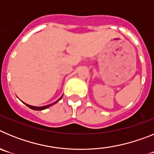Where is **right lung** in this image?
I'll return each mask as SVG.
<instances>
[{"mask_svg": "<svg viewBox=\"0 0 154 154\" xmlns=\"http://www.w3.org/2000/svg\"><path fill=\"white\" fill-rule=\"evenodd\" d=\"M62 97L60 98V99H58V100H60L61 99H62ZM58 101H56V102H55V103H51V104H49V105H48V106H41V107H37V106H30V105H28V104H26V103H24V104L26 105L27 106H28L29 107L30 109H34V110H42V109H47L48 107H49V106H52V105H54V104H55V103H57V102Z\"/></svg>", "mask_w": 154, "mask_h": 154, "instance_id": "obj_1", "label": "right lung"}]
</instances>
